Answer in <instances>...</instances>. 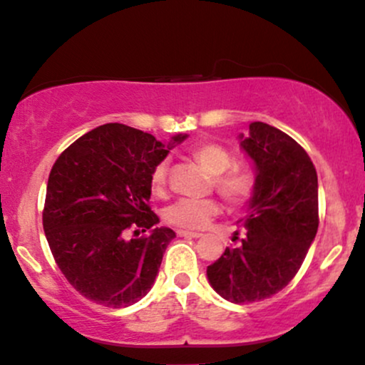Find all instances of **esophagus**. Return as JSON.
Wrapping results in <instances>:
<instances>
[{"label": "esophagus", "mask_w": 365, "mask_h": 365, "mask_svg": "<svg viewBox=\"0 0 365 365\" xmlns=\"http://www.w3.org/2000/svg\"><path fill=\"white\" fill-rule=\"evenodd\" d=\"M178 236H183V238H200V232H192V231H177Z\"/></svg>", "instance_id": "34e87169"}]
</instances>
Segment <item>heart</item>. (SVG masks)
Wrapping results in <instances>:
<instances>
[{
  "mask_svg": "<svg viewBox=\"0 0 365 365\" xmlns=\"http://www.w3.org/2000/svg\"><path fill=\"white\" fill-rule=\"evenodd\" d=\"M192 156L202 168L214 177V187L232 205H243L252 199L257 178L245 166H232V156L216 143H199L192 148ZM168 182V161H160L151 171L149 185L155 195H163ZM221 214L216 200L182 199L165 210V221L180 230H204Z\"/></svg>",
  "mask_w": 365,
  "mask_h": 365,
  "instance_id": "obj_1",
  "label": "heart"
}]
</instances>
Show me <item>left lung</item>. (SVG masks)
Listing matches in <instances>:
<instances>
[{"mask_svg":"<svg viewBox=\"0 0 365 365\" xmlns=\"http://www.w3.org/2000/svg\"><path fill=\"white\" fill-rule=\"evenodd\" d=\"M240 146L255 166L245 236L207 267L209 284L236 304L263 301L301 269L318 231V175L308 153L277 127L252 122ZM238 235V232H236Z\"/></svg>","mask_w":365,"mask_h":365,"instance_id":"1","label":"left lung"}]
</instances>
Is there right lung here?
I'll return each mask as SVG.
<instances>
[{"mask_svg": "<svg viewBox=\"0 0 365 365\" xmlns=\"http://www.w3.org/2000/svg\"><path fill=\"white\" fill-rule=\"evenodd\" d=\"M187 134L168 144L124 124H105L74 140L56 160L42 222L52 257L86 299L125 308L149 292L175 231L155 227L149 177ZM129 229L152 230L126 240Z\"/></svg>", "mask_w": 365, "mask_h": 365, "instance_id": "1", "label": "right lung"}]
</instances>
